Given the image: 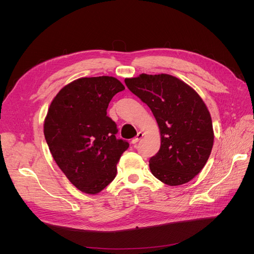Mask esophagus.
<instances>
[{
    "mask_svg": "<svg viewBox=\"0 0 254 254\" xmlns=\"http://www.w3.org/2000/svg\"><path fill=\"white\" fill-rule=\"evenodd\" d=\"M143 136H144V134L142 131H139L138 134H137V136L131 140V144H136V143H138L142 138H143Z\"/></svg>",
    "mask_w": 254,
    "mask_h": 254,
    "instance_id": "1",
    "label": "esophagus"
}]
</instances>
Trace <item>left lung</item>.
Listing matches in <instances>:
<instances>
[{
	"mask_svg": "<svg viewBox=\"0 0 254 254\" xmlns=\"http://www.w3.org/2000/svg\"><path fill=\"white\" fill-rule=\"evenodd\" d=\"M125 82L149 107L161 132V148L149 159L152 175L171 186L190 182L206 165L214 142L206 104L192 87L169 74H141Z\"/></svg>",
	"mask_w": 254,
	"mask_h": 254,
	"instance_id": "left-lung-1",
	"label": "left lung"
}]
</instances>
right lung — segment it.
Segmentation results:
<instances>
[{
    "mask_svg": "<svg viewBox=\"0 0 254 254\" xmlns=\"http://www.w3.org/2000/svg\"><path fill=\"white\" fill-rule=\"evenodd\" d=\"M124 89L111 76L79 78L64 86L48 108L44 136L50 153L82 192L97 194L112 182L129 146L116 139V124L107 116L110 101Z\"/></svg>",
    "mask_w": 254,
    "mask_h": 254,
    "instance_id": "obj_1",
    "label": "right lung"
}]
</instances>
